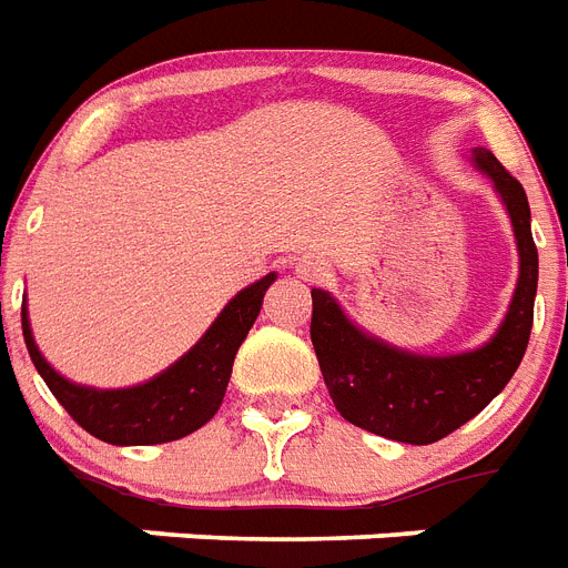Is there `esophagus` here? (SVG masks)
Wrapping results in <instances>:
<instances>
[{"label": "esophagus", "instance_id": "obj_1", "mask_svg": "<svg viewBox=\"0 0 568 568\" xmlns=\"http://www.w3.org/2000/svg\"><path fill=\"white\" fill-rule=\"evenodd\" d=\"M296 275L307 284H320V281L328 278V263L320 261V257H302L296 263Z\"/></svg>", "mask_w": 568, "mask_h": 568}]
</instances>
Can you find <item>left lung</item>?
I'll return each instance as SVG.
<instances>
[{
  "mask_svg": "<svg viewBox=\"0 0 568 568\" xmlns=\"http://www.w3.org/2000/svg\"><path fill=\"white\" fill-rule=\"evenodd\" d=\"M471 158L496 181L519 246L514 302L487 346L452 357L398 352L355 328L325 290H311V339L339 416L369 434L410 446L437 443L478 416L519 369L534 325L539 263L530 237L528 196L493 152L475 149Z\"/></svg>",
  "mask_w": 568,
  "mask_h": 568,
  "instance_id": "1",
  "label": "left lung"
}]
</instances>
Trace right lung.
I'll return each mask as SVG.
<instances>
[{"instance_id":"add662e5","label":"right lung","mask_w":568,"mask_h":568,"mask_svg":"<svg viewBox=\"0 0 568 568\" xmlns=\"http://www.w3.org/2000/svg\"><path fill=\"white\" fill-rule=\"evenodd\" d=\"M275 272L231 298L207 334L158 378L129 389H90L70 384L43 361L22 307L26 348L52 396L81 428L111 446H158L199 430L220 410L240 343L261 313Z\"/></svg>"}]
</instances>
